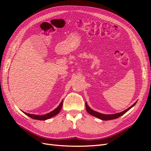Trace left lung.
<instances>
[{
  "label": "left lung",
  "mask_w": 151,
  "mask_h": 151,
  "mask_svg": "<svg viewBox=\"0 0 151 151\" xmlns=\"http://www.w3.org/2000/svg\"><path fill=\"white\" fill-rule=\"evenodd\" d=\"M136 103H135L133 105H132V106L130 107H129L128 109H125V111H123L120 112V113H116V114H113V115H104V114H102V113H100L96 112L95 111H93L92 109H91L88 106V104H87L86 103V111H88V113L91 114V115H93L95 117H97V118H99V119L103 120H110L116 119V118H119L120 116L123 115V114H125L126 112L129 111L130 108L133 107L134 105L136 104Z\"/></svg>",
  "instance_id": "8db88e82"
}]
</instances>
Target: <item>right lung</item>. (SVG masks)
Instances as JSON below:
<instances>
[{"label": "right lung", "mask_w": 151, "mask_h": 151, "mask_svg": "<svg viewBox=\"0 0 151 151\" xmlns=\"http://www.w3.org/2000/svg\"><path fill=\"white\" fill-rule=\"evenodd\" d=\"M62 104H63V101H62L60 104H59V106L55 109H54L53 111H51L49 113L46 114V115H33V114H29V113H26L24 112V113L28 116L31 117V118H33V119L39 120H45L49 119V118L57 115V114L61 110V108L62 107Z\"/></svg>", "instance_id": "add662e5"}]
</instances>
